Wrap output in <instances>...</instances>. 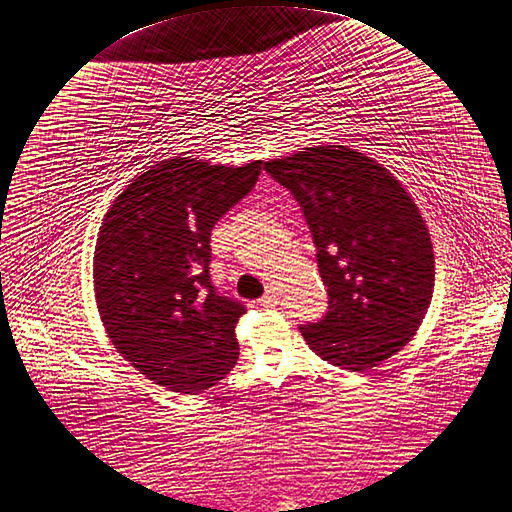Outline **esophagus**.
I'll return each instance as SVG.
<instances>
[{"label":"esophagus","instance_id":"obj_1","mask_svg":"<svg viewBox=\"0 0 512 512\" xmlns=\"http://www.w3.org/2000/svg\"><path fill=\"white\" fill-rule=\"evenodd\" d=\"M259 304L266 306V308H268V306H276V304H278V293H276V289H268L266 293H263Z\"/></svg>","mask_w":512,"mask_h":512}]
</instances>
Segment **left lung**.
<instances>
[{"mask_svg":"<svg viewBox=\"0 0 512 512\" xmlns=\"http://www.w3.org/2000/svg\"><path fill=\"white\" fill-rule=\"evenodd\" d=\"M300 204L327 287V312L300 325L332 366L366 372L415 336L434 293V251L417 204L381 163L346 146L304 148L263 166Z\"/></svg>","mask_w":512,"mask_h":512,"instance_id":"obj_1","label":"left lung"}]
</instances>
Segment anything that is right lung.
<instances>
[{
	"mask_svg": "<svg viewBox=\"0 0 512 512\" xmlns=\"http://www.w3.org/2000/svg\"><path fill=\"white\" fill-rule=\"evenodd\" d=\"M259 174L261 161L225 168L174 157L106 212L93 259L100 317L114 349L170 391L195 395L236 366L246 308L212 285L210 234Z\"/></svg>",
	"mask_w": 512,
	"mask_h": 512,
	"instance_id": "1",
	"label": "right lung"
}]
</instances>
